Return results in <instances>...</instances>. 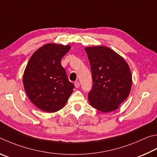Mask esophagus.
<instances>
[{
  "instance_id": "1",
  "label": "esophagus",
  "mask_w": 157,
  "mask_h": 157,
  "mask_svg": "<svg viewBox=\"0 0 157 157\" xmlns=\"http://www.w3.org/2000/svg\"><path fill=\"white\" fill-rule=\"evenodd\" d=\"M79 86H80V83H79V82H75V83H74V86H75L76 88H78Z\"/></svg>"
}]
</instances>
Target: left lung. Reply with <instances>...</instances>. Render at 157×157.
<instances>
[{"mask_svg":"<svg viewBox=\"0 0 157 157\" xmlns=\"http://www.w3.org/2000/svg\"><path fill=\"white\" fill-rule=\"evenodd\" d=\"M91 66L93 80L88 100L93 108L103 112L116 110L128 97L132 74L127 62L105 46L85 48Z\"/></svg>","mask_w":157,"mask_h":157,"instance_id":"obj_1","label":"left lung"}]
</instances>
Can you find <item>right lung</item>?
I'll return each mask as SVG.
<instances>
[{
	"instance_id": "right-lung-1",
	"label": "right lung",
	"mask_w": 157,
	"mask_h": 157,
	"mask_svg": "<svg viewBox=\"0 0 157 157\" xmlns=\"http://www.w3.org/2000/svg\"><path fill=\"white\" fill-rule=\"evenodd\" d=\"M70 48L69 45L45 44L32 55L25 69L23 83L27 97L44 112L60 110L73 92L74 86L60 63Z\"/></svg>"
}]
</instances>
